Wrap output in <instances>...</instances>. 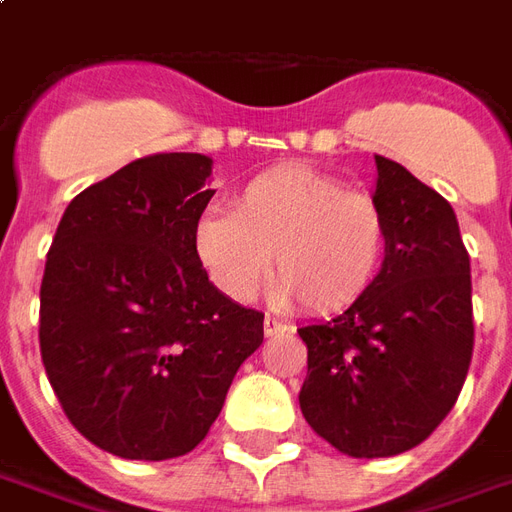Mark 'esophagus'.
<instances>
[{"instance_id":"esophagus-1","label":"esophagus","mask_w":512,"mask_h":512,"mask_svg":"<svg viewBox=\"0 0 512 512\" xmlns=\"http://www.w3.org/2000/svg\"><path fill=\"white\" fill-rule=\"evenodd\" d=\"M282 331H287L285 323H279V320H274V317H266V320H263V333H266V336H276V333H282Z\"/></svg>"}]
</instances>
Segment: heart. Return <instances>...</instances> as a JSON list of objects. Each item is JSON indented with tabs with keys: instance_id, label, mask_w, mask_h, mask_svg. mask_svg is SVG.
Segmentation results:
<instances>
[{
	"instance_id": "heart-1",
	"label": "heart",
	"mask_w": 512,
	"mask_h": 512,
	"mask_svg": "<svg viewBox=\"0 0 512 512\" xmlns=\"http://www.w3.org/2000/svg\"><path fill=\"white\" fill-rule=\"evenodd\" d=\"M200 268L246 304L268 274L276 304L333 314L369 293L388 252V219L369 192L309 165H279L238 189L230 214L206 211L192 230Z\"/></svg>"
}]
</instances>
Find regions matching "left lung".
Wrapping results in <instances>:
<instances>
[{
  "instance_id": "obj_1",
  "label": "left lung",
  "mask_w": 512,
  "mask_h": 512,
  "mask_svg": "<svg viewBox=\"0 0 512 512\" xmlns=\"http://www.w3.org/2000/svg\"><path fill=\"white\" fill-rule=\"evenodd\" d=\"M374 160L372 198L388 219L380 276L336 320L298 328L309 350L301 412L352 458L396 456L429 437L456 404L475 344L453 208L404 165Z\"/></svg>"
}]
</instances>
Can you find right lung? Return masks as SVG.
Here are the masks:
<instances>
[{"label": "right lung", "instance_id": "right-lung-1", "mask_svg": "<svg viewBox=\"0 0 512 512\" xmlns=\"http://www.w3.org/2000/svg\"><path fill=\"white\" fill-rule=\"evenodd\" d=\"M214 160L154 154L70 200L40 287L45 374L83 437L119 458L198 448L263 312L208 282L192 249Z\"/></svg>", "mask_w": 512, "mask_h": 512}]
</instances>
